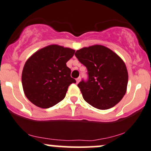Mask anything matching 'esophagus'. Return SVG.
Returning <instances> with one entry per match:
<instances>
[{
  "instance_id": "34e87169",
  "label": "esophagus",
  "mask_w": 151,
  "mask_h": 151,
  "mask_svg": "<svg viewBox=\"0 0 151 151\" xmlns=\"http://www.w3.org/2000/svg\"><path fill=\"white\" fill-rule=\"evenodd\" d=\"M80 80H81V77H78L76 79V81H77V84L79 82V81H80Z\"/></svg>"
}]
</instances>
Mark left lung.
I'll list each match as a JSON object with an SVG mask.
<instances>
[{"mask_svg":"<svg viewBox=\"0 0 151 151\" xmlns=\"http://www.w3.org/2000/svg\"><path fill=\"white\" fill-rule=\"evenodd\" d=\"M75 56L87 69L88 79L77 85L84 99L101 110L117 104L125 95L129 79L120 57L99 45L77 50Z\"/></svg>","mask_w":151,"mask_h":151,"instance_id":"8db88e82","label":"left lung"}]
</instances>
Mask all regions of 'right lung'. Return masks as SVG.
<instances>
[{
    "label": "right lung",
    "instance_id": "obj_1",
    "mask_svg": "<svg viewBox=\"0 0 151 151\" xmlns=\"http://www.w3.org/2000/svg\"><path fill=\"white\" fill-rule=\"evenodd\" d=\"M74 52L70 48L52 45L38 50L27 60L22 84L29 101L38 107L48 109L64 99L69 86L76 83L66 65Z\"/></svg>",
    "mask_w": 151,
    "mask_h": 151
}]
</instances>
